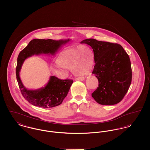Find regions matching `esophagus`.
I'll return each mask as SVG.
<instances>
[{
	"label": "esophagus",
	"mask_w": 150,
	"mask_h": 150,
	"mask_svg": "<svg viewBox=\"0 0 150 150\" xmlns=\"http://www.w3.org/2000/svg\"><path fill=\"white\" fill-rule=\"evenodd\" d=\"M84 79H85V78H84V77H83V76H81V77L76 78L75 79V81H83V80H84Z\"/></svg>",
	"instance_id": "34e87169"
}]
</instances>
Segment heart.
<instances>
[{"label":"heart","mask_w":150,"mask_h":150,"mask_svg":"<svg viewBox=\"0 0 150 150\" xmlns=\"http://www.w3.org/2000/svg\"><path fill=\"white\" fill-rule=\"evenodd\" d=\"M94 55L91 50L82 45L64 50L57 60L59 67L72 69L76 75H83L88 71L93 65Z\"/></svg>","instance_id":"obj_1"}]
</instances>
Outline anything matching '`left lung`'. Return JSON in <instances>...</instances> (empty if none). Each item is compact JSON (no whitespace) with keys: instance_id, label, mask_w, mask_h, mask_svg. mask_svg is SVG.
Here are the masks:
<instances>
[{"instance_id":"obj_1","label":"left lung","mask_w":150,"mask_h":150,"mask_svg":"<svg viewBox=\"0 0 150 150\" xmlns=\"http://www.w3.org/2000/svg\"><path fill=\"white\" fill-rule=\"evenodd\" d=\"M93 49L95 66L92 74L98 80V87L91 96L100 105H112L120 102L127 93L132 81L129 57L120 44L84 40Z\"/></svg>"}]
</instances>
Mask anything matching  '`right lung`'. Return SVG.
Masks as SVG:
<instances>
[{
	"label": "right lung",
	"instance_id": "right-lung-1",
	"mask_svg": "<svg viewBox=\"0 0 150 150\" xmlns=\"http://www.w3.org/2000/svg\"><path fill=\"white\" fill-rule=\"evenodd\" d=\"M68 41H69V39L65 40L34 39L19 53L16 68L17 81L23 97L34 106L50 108L60 105L67 96L73 81L62 80L54 76H51L44 87L34 90H28L23 86L19 76V72L24 61L34 54L44 53L54 55L62 45Z\"/></svg>",
	"mask_w": 150,
	"mask_h": 150
}]
</instances>
